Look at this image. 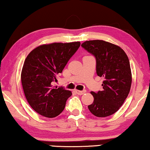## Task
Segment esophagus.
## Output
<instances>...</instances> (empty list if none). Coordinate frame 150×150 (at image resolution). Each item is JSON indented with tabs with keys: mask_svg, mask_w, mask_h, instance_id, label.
Returning <instances> with one entry per match:
<instances>
[{
	"mask_svg": "<svg viewBox=\"0 0 150 150\" xmlns=\"http://www.w3.org/2000/svg\"><path fill=\"white\" fill-rule=\"evenodd\" d=\"M75 93H76L77 94H78V95H83V94H84L85 93H86V91L85 90H84V91H79V90H75Z\"/></svg>",
	"mask_w": 150,
	"mask_h": 150,
	"instance_id": "esophagus-1",
	"label": "esophagus"
}]
</instances>
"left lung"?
<instances>
[{
  "label": "left lung",
  "mask_w": 150,
  "mask_h": 150,
  "mask_svg": "<svg viewBox=\"0 0 150 150\" xmlns=\"http://www.w3.org/2000/svg\"><path fill=\"white\" fill-rule=\"evenodd\" d=\"M81 46L96 57V73L105 79L102 91L91 92L94 101L88 108L97 117L109 116L118 111L130 91L132 76L128 57L118 45L103 40L86 41Z\"/></svg>",
  "instance_id": "1"
}]
</instances>
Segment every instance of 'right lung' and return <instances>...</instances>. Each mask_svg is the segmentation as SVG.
<instances>
[{
	"mask_svg": "<svg viewBox=\"0 0 150 150\" xmlns=\"http://www.w3.org/2000/svg\"><path fill=\"white\" fill-rule=\"evenodd\" d=\"M79 46V41L52 43L39 45L28 54L21 79L26 100L39 114L54 117L63 111L72 93L52 82Z\"/></svg>",
	"mask_w": 150,
	"mask_h": 150,
	"instance_id": "add662e5",
	"label": "right lung"
}]
</instances>
